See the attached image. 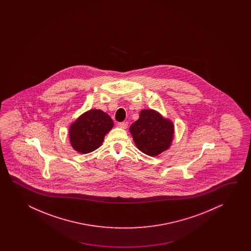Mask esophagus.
Returning a JSON list of instances; mask_svg holds the SVG:
<instances>
[{
    "mask_svg": "<svg viewBox=\"0 0 251 251\" xmlns=\"http://www.w3.org/2000/svg\"><path fill=\"white\" fill-rule=\"evenodd\" d=\"M118 127L123 128V129H126L128 126L127 122H121V123L118 124Z\"/></svg>",
    "mask_w": 251,
    "mask_h": 251,
    "instance_id": "obj_1",
    "label": "esophagus"
}]
</instances>
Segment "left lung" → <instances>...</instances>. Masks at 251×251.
<instances>
[{
	"mask_svg": "<svg viewBox=\"0 0 251 251\" xmlns=\"http://www.w3.org/2000/svg\"><path fill=\"white\" fill-rule=\"evenodd\" d=\"M129 131L139 151L155 157L171 148L174 138V124L154 109H143Z\"/></svg>",
	"mask_w": 251,
	"mask_h": 251,
	"instance_id": "8db88e82",
	"label": "left lung"
}]
</instances>
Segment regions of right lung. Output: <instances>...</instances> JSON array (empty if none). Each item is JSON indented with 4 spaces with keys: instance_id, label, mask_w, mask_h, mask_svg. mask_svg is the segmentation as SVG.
<instances>
[{
    "instance_id": "right-lung-1",
    "label": "right lung",
    "mask_w": 251,
    "mask_h": 251,
    "mask_svg": "<svg viewBox=\"0 0 251 251\" xmlns=\"http://www.w3.org/2000/svg\"><path fill=\"white\" fill-rule=\"evenodd\" d=\"M114 126L112 118L100 109H90L71 124V146L79 153L87 154L100 148L104 137Z\"/></svg>"
}]
</instances>
